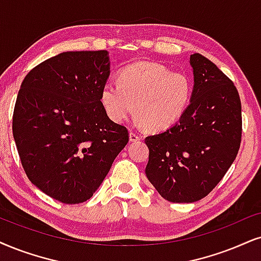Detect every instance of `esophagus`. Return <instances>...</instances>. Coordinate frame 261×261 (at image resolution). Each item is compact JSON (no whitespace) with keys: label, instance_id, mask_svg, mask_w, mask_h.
<instances>
[{"label":"esophagus","instance_id":"34e87169","mask_svg":"<svg viewBox=\"0 0 261 261\" xmlns=\"http://www.w3.org/2000/svg\"><path fill=\"white\" fill-rule=\"evenodd\" d=\"M141 140V136L136 133H130V141L131 142H136V141H140Z\"/></svg>","mask_w":261,"mask_h":261}]
</instances>
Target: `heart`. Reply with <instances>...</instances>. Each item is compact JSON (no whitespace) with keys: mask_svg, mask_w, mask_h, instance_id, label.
Here are the masks:
<instances>
[{"mask_svg":"<svg viewBox=\"0 0 261 261\" xmlns=\"http://www.w3.org/2000/svg\"><path fill=\"white\" fill-rule=\"evenodd\" d=\"M193 95L191 79L153 62H134L119 72L118 83L108 82L101 102L108 118L124 123L136 111L149 130H163L182 117Z\"/></svg>","mask_w":261,"mask_h":261,"instance_id":"obj_1","label":"heart"}]
</instances>
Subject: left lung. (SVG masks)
I'll return each mask as SVG.
<instances>
[{
  "mask_svg": "<svg viewBox=\"0 0 261 261\" xmlns=\"http://www.w3.org/2000/svg\"><path fill=\"white\" fill-rule=\"evenodd\" d=\"M194 90L179 120L146 137V174L170 202L207 196L230 169L242 137L239 91L232 81L199 53L190 55Z\"/></svg>",
  "mask_w": 261,
  "mask_h": 261,
  "instance_id": "1",
  "label": "left lung"
}]
</instances>
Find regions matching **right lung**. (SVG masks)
I'll return each instance as SVG.
<instances>
[{"instance_id":"right-lung-1","label":"right lung","mask_w":261,"mask_h":261,"mask_svg":"<svg viewBox=\"0 0 261 261\" xmlns=\"http://www.w3.org/2000/svg\"><path fill=\"white\" fill-rule=\"evenodd\" d=\"M107 54L61 53L32 68L18 92L12 127L22 169L62 203L90 199L130 137L102 106Z\"/></svg>"}]
</instances>
